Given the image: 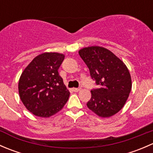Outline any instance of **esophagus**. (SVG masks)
Here are the masks:
<instances>
[{"label":"esophagus","mask_w":153,"mask_h":153,"mask_svg":"<svg viewBox=\"0 0 153 153\" xmlns=\"http://www.w3.org/2000/svg\"><path fill=\"white\" fill-rule=\"evenodd\" d=\"M72 90H73L74 92H79L80 90H81V88H73V89H72Z\"/></svg>","instance_id":"esophagus-1"}]
</instances>
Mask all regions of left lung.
<instances>
[{"label": "left lung", "mask_w": 153, "mask_h": 153, "mask_svg": "<svg viewBox=\"0 0 153 153\" xmlns=\"http://www.w3.org/2000/svg\"><path fill=\"white\" fill-rule=\"evenodd\" d=\"M98 87L91 90L87 107L101 117L119 112L127 100L132 81L126 65L112 52L101 47H86L78 52Z\"/></svg>", "instance_id": "obj_1"}]
</instances>
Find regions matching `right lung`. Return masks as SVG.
<instances>
[{"label":"right lung","instance_id":"right-lung-1","mask_svg":"<svg viewBox=\"0 0 153 153\" xmlns=\"http://www.w3.org/2000/svg\"><path fill=\"white\" fill-rule=\"evenodd\" d=\"M64 59L63 54L43 53L35 57L21 74L18 84L20 98L36 116H52L67 102L69 92L58 71Z\"/></svg>","mask_w":153,"mask_h":153}]
</instances>
